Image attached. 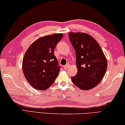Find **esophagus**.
I'll use <instances>...</instances> for the list:
<instances>
[{
    "label": "esophagus",
    "instance_id": "esophagus-1",
    "mask_svg": "<svg viewBox=\"0 0 125 125\" xmlns=\"http://www.w3.org/2000/svg\"><path fill=\"white\" fill-rule=\"evenodd\" d=\"M69 66H70V64H69V63H67L66 65H64V69H68L69 67Z\"/></svg>",
    "mask_w": 125,
    "mask_h": 125
}]
</instances>
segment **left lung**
Masks as SVG:
<instances>
[{"label":"left lung","instance_id":"obj_1","mask_svg":"<svg viewBox=\"0 0 125 125\" xmlns=\"http://www.w3.org/2000/svg\"><path fill=\"white\" fill-rule=\"evenodd\" d=\"M76 52L78 73L71 77L74 85L83 90L96 87L103 79L107 69V60L96 39L85 33H69Z\"/></svg>","mask_w":125,"mask_h":125}]
</instances>
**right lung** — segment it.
I'll return each instance as SVG.
<instances>
[{
    "label": "right lung",
    "mask_w": 125,
    "mask_h": 125,
    "mask_svg": "<svg viewBox=\"0 0 125 125\" xmlns=\"http://www.w3.org/2000/svg\"><path fill=\"white\" fill-rule=\"evenodd\" d=\"M63 37L56 33L40 37L31 44L22 61V70L27 81L37 90H46L58 76L60 68L54 55L56 45Z\"/></svg>",
    "instance_id": "right-lung-1"
}]
</instances>
